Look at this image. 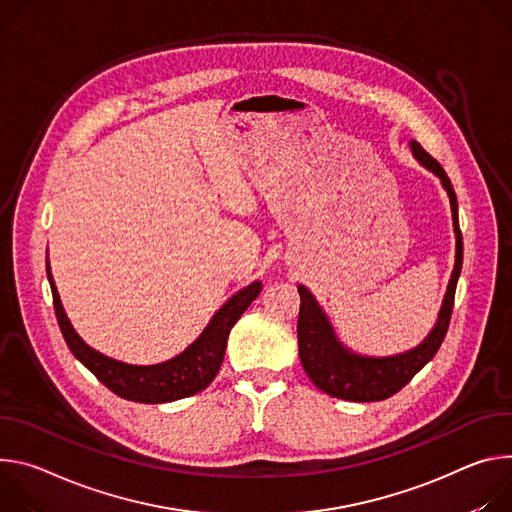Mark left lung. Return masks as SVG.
<instances>
[{
  "label": "left lung",
  "mask_w": 512,
  "mask_h": 512,
  "mask_svg": "<svg viewBox=\"0 0 512 512\" xmlns=\"http://www.w3.org/2000/svg\"><path fill=\"white\" fill-rule=\"evenodd\" d=\"M411 148L415 158L441 179V185L449 195L453 232H456V266H453L449 287H447V293L437 317V325L433 327V331L427 335V339L419 348L401 356H392V358H362L344 350L335 339L329 327V321L325 319L313 295L305 287H299L301 309H299L297 337H299L301 364L317 388H321L329 396H337V399H344V401H354V403L384 401L394 392H399L437 354L449 327L453 299H456V287H458V278H460L462 260H464V242H462V230H460V219H458V199H456V191L451 187L449 177L445 175L443 166L419 142L413 140Z\"/></svg>",
  "instance_id": "obj_1"
}]
</instances>
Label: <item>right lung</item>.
<instances>
[{"instance_id":"add662e5","label":"right lung","mask_w":512,"mask_h":512,"mask_svg":"<svg viewBox=\"0 0 512 512\" xmlns=\"http://www.w3.org/2000/svg\"><path fill=\"white\" fill-rule=\"evenodd\" d=\"M46 274L52 291L56 321H59V327L73 356L83 366H87L101 384L122 396V399L152 405L185 399V396H191L209 386L223 362L230 329L262 291V282L256 280L250 287L234 295L213 315L211 323L199 335L197 342L191 344L181 356L156 366H130L101 356L83 342L65 315L48 264Z\"/></svg>"}]
</instances>
